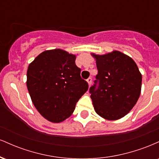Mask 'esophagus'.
<instances>
[{"label":"esophagus","instance_id":"34e87169","mask_svg":"<svg viewBox=\"0 0 159 159\" xmlns=\"http://www.w3.org/2000/svg\"><path fill=\"white\" fill-rule=\"evenodd\" d=\"M87 83H88L89 87H90V86L91 85V84H92V78H89L87 80Z\"/></svg>","mask_w":159,"mask_h":159}]
</instances>
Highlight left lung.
Wrapping results in <instances>:
<instances>
[{
    "label": "left lung",
    "mask_w": 159,
    "mask_h": 159,
    "mask_svg": "<svg viewBox=\"0 0 159 159\" xmlns=\"http://www.w3.org/2000/svg\"><path fill=\"white\" fill-rule=\"evenodd\" d=\"M91 55L96 59L98 69L95 84L90 89L95 111L105 120H119L132 110L139 98L141 73L132 58L119 51Z\"/></svg>",
    "instance_id": "1"
}]
</instances>
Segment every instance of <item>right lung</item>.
I'll list each match as a JSON object with an SVG mask.
<instances>
[{
    "instance_id": "add662e5",
    "label": "right lung",
    "mask_w": 159,
    "mask_h": 159,
    "mask_svg": "<svg viewBox=\"0 0 159 159\" xmlns=\"http://www.w3.org/2000/svg\"><path fill=\"white\" fill-rule=\"evenodd\" d=\"M76 55L62 49L42 52L29 64L27 87L32 102L43 117L61 123L72 114L88 90L75 64Z\"/></svg>"
}]
</instances>
